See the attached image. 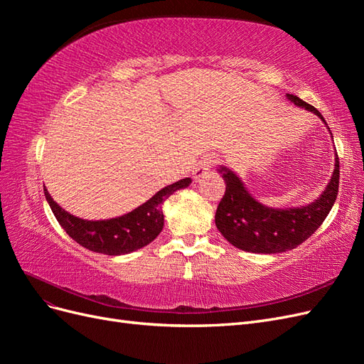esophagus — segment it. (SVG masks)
Masks as SVG:
<instances>
[{"mask_svg":"<svg viewBox=\"0 0 364 364\" xmlns=\"http://www.w3.org/2000/svg\"><path fill=\"white\" fill-rule=\"evenodd\" d=\"M218 162V158H217V155L215 153H209V155H206L205 158H202L200 161H199V164H197V167L194 168V171H193V174H194V179H202L203 176L208 173V170L213 167V165H215Z\"/></svg>","mask_w":364,"mask_h":364,"instance_id":"34e87169","label":"esophagus"}]
</instances>
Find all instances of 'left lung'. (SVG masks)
Masks as SVG:
<instances>
[{
    "mask_svg": "<svg viewBox=\"0 0 364 364\" xmlns=\"http://www.w3.org/2000/svg\"><path fill=\"white\" fill-rule=\"evenodd\" d=\"M287 98L294 106L317 115L326 126L325 118L314 106L293 94H287ZM217 171L226 182V193L215 211V226L230 245L252 253H281L304 243L323 223L338 193L337 153L329 183L314 202L305 206L281 209L262 205L232 170L220 165Z\"/></svg>",
    "mask_w": 364,
    "mask_h": 364,
    "instance_id": "8db88e82",
    "label": "left lung"
}]
</instances>
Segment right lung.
Here are the masks:
<instances>
[{
	"instance_id": "1",
	"label": "right lung",
	"mask_w": 364,
	"mask_h": 364,
	"mask_svg": "<svg viewBox=\"0 0 364 364\" xmlns=\"http://www.w3.org/2000/svg\"><path fill=\"white\" fill-rule=\"evenodd\" d=\"M191 178L181 179L159 190L147 202L124 215L107 220H83L65 211L43 188L54 217L74 241L97 253L118 257L135 252L155 240L164 228L162 205L178 190L190 186Z\"/></svg>"
}]
</instances>
